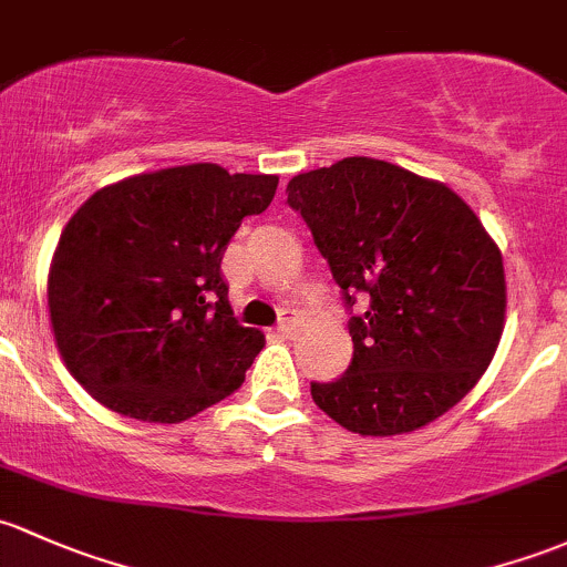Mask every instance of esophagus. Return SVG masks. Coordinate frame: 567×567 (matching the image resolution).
<instances>
[{
	"label": "esophagus",
	"mask_w": 567,
	"mask_h": 567,
	"mask_svg": "<svg viewBox=\"0 0 567 567\" xmlns=\"http://www.w3.org/2000/svg\"><path fill=\"white\" fill-rule=\"evenodd\" d=\"M279 333V337H290V333H293V315L290 312H285L282 318H279V323H277V329H274Z\"/></svg>",
	"instance_id": "1"
}]
</instances>
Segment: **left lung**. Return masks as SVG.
I'll return each mask as SVG.
<instances>
[{
	"instance_id": "left-lung-1",
	"label": "left lung",
	"mask_w": 567,
	"mask_h": 567,
	"mask_svg": "<svg viewBox=\"0 0 567 567\" xmlns=\"http://www.w3.org/2000/svg\"><path fill=\"white\" fill-rule=\"evenodd\" d=\"M285 193L329 260L353 337L344 374L309 385L315 404L372 437L449 413L486 372L505 320L503 258L473 208L369 157L293 176Z\"/></svg>"
}]
</instances>
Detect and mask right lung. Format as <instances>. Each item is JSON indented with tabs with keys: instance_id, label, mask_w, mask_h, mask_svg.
I'll return each instance as SVG.
<instances>
[{
	"instance_id": "1",
	"label": "right lung",
	"mask_w": 567,
	"mask_h": 567,
	"mask_svg": "<svg viewBox=\"0 0 567 567\" xmlns=\"http://www.w3.org/2000/svg\"><path fill=\"white\" fill-rule=\"evenodd\" d=\"M277 182L182 165L103 187L73 214L48 274V312L59 353L97 402L178 424L241 389L264 333L234 318L219 266Z\"/></svg>"
}]
</instances>
